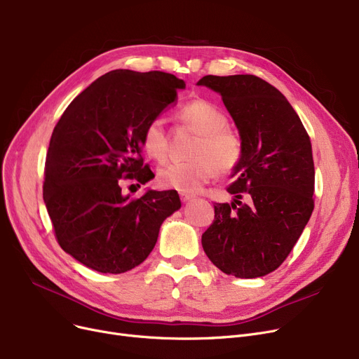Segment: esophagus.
<instances>
[{"instance_id":"1","label":"esophagus","mask_w":359,"mask_h":359,"mask_svg":"<svg viewBox=\"0 0 359 359\" xmlns=\"http://www.w3.org/2000/svg\"><path fill=\"white\" fill-rule=\"evenodd\" d=\"M180 199H182V202H187V201H192L194 196L189 194H180Z\"/></svg>"}]
</instances>
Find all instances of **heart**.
I'll use <instances>...</instances> for the list:
<instances>
[{"label": "heart", "instance_id": "heart-1", "mask_svg": "<svg viewBox=\"0 0 359 359\" xmlns=\"http://www.w3.org/2000/svg\"><path fill=\"white\" fill-rule=\"evenodd\" d=\"M179 119L199 138L192 148V160L170 163L158 170L157 182L165 189L182 194H196L217 173H229L241 160L243 142L236 130L227 126L224 110L210 100H192L177 111ZM145 153L157 161L168 154V134L164 119H149L142 132Z\"/></svg>", "mask_w": 359, "mask_h": 359}]
</instances>
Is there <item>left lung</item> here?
<instances>
[{"label": "left lung", "mask_w": 359, "mask_h": 359, "mask_svg": "<svg viewBox=\"0 0 359 359\" xmlns=\"http://www.w3.org/2000/svg\"><path fill=\"white\" fill-rule=\"evenodd\" d=\"M198 86L221 94L243 142L227 187L236 199L214 205L202 248L224 273L265 276L288 257L314 210L310 137L284 94L256 75H205Z\"/></svg>", "instance_id": "8db88e82"}]
</instances>
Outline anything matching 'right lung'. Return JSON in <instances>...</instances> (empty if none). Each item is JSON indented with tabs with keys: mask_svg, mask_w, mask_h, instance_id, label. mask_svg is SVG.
I'll return each instance as SVG.
<instances>
[{
	"mask_svg": "<svg viewBox=\"0 0 359 359\" xmlns=\"http://www.w3.org/2000/svg\"><path fill=\"white\" fill-rule=\"evenodd\" d=\"M184 86L161 71H110L80 93L56 123L43 201L56 241L87 268L134 269L154 249L163 221L180 208L176 191L129 199L122 183L154 177L141 157L142 132Z\"/></svg>",
	"mask_w": 359,
	"mask_h": 359,
	"instance_id": "add662e5",
	"label": "right lung"
}]
</instances>
